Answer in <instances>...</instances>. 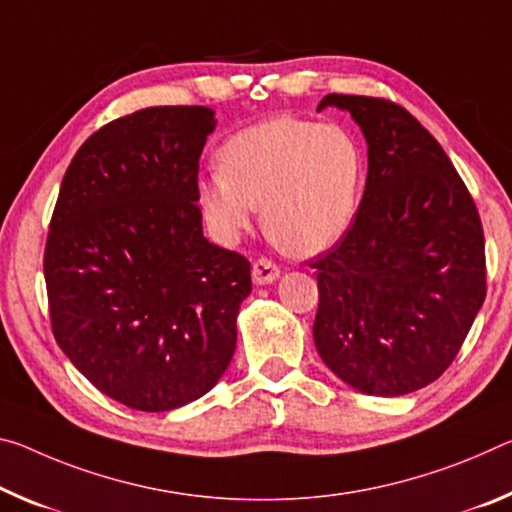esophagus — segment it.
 <instances>
[{"mask_svg":"<svg viewBox=\"0 0 512 512\" xmlns=\"http://www.w3.org/2000/svg\"><path fill=\"white\" fill-rule=\"evenodd\" d=\"M280 278V269L275 266L271 259H257V262L253 264V282L255 285H273L275 280Z\"/></svg>","mask_w":512,"mask_h":512,"instance_id":"esophagus-1","label":"esophagus"}]
</instances>
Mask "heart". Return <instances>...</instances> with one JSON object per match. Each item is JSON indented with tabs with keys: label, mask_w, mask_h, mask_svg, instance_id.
Wrapping results in <instances>:
<instances>
[{
	"label": "heart",
	"mask_w": 512,
	"mask_h": 512,
	"mask_svg": "<svg viewBox=\"0 0 512 512\" xmlns=\"http://www.w3.org/2000/svg\"><path fill=\"white\" fill-rule=\"evenodd\" d=\"M221 170L200 175L196 205L207 230L234 243L262 205L275 246L319 255L344 237L358 212L362 154L346 129L300 118H271L230 136Z\"/></svg>",
	"instance_id": "b5f03b06"
}]
</instances>
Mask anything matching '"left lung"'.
<instances>
[{
    "label": "left lung",
    "instance_id": "8db88e82",
    "mask_svg": "<svg viewBox=\"0 0 512 512\" xmlns=\"http://www.w3.org/2000/svg\"><path fill=\"white\" fill-rule=\"evenodd\" d=\"M367 141V184L342 243L319 269L314 344L339 380L371 396L431 385L485 300L476 205L442 145L399 104L330 93Z\"/></svg>",
    "mask_w": 512,
    "mask_h": 512
}]
</instances>
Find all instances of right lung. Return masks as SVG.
<instances>
[{
  "label": "right lung",
  "instance_id": "right-lung-1",
  "mask_svg": "<svg viewBox=\"0 0 512 512\" xmlns=\"http://www.w3.org/2000/svg\"><path fill=\"white\" fill-rule=\"evenodd\" d=\"M207 107H150L86 139L45 246L56 344L113 401L143 412L205 396L230 364L250 262L202 234Z\"/></svg>",
  "mask_w": 512,
  "mask_h": 512
}]
</instances>
